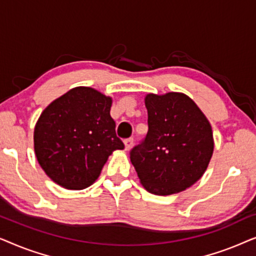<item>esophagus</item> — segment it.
<instances>
[{
  "label": "esophagus",
  "mask_w": 256,
  "mask_h": 256,
  "mask_svg": "<svg viewBox=\"0 0 256 256\" xmlns=\"http://www.w3.org/2000/svg\"><path fill=\"white\" fill-rule=\"evenodd\" d=\"M132 143H134V140H132V138L124 140V149H126V150L130 149L132 146Z\"/></svg>",
  "instance_id": "1"
}]
</instances>
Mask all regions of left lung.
<instances>
[{"mask_svg":"<svg viewBox=\"0 0 256 256\" xmlns=\"http://www.w3.org/2000/svg\"><path fill=\"white\" fill-rule=\"evenodd\" d=\"M144 104L148 134L132 149L130 162L150 194H178L200 180L208 169L214 149L211 124L184 93H149Z\"/></svg>","mask_w":256,"mask_h":256,"instance_id":"left-lung-1","label":"left lung"}]
</instances>
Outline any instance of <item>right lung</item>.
<instances>
[{"label":"right lung","instance_id":"obj_1","mask_svg":"<svg viewBox=\"0 0 256 256\" xmlns=\"http://www.w3.org/2000/svg\"><path fill=\"white\" fill-rule=\"evenodd\" d=\"M110 96L79 86L42 112L34 132L37 160L54 183L68 190L88 188L108 157L122 150L110 116Z\"/></svg>","mask_w":256,"mask_h":256}]
</instances>
